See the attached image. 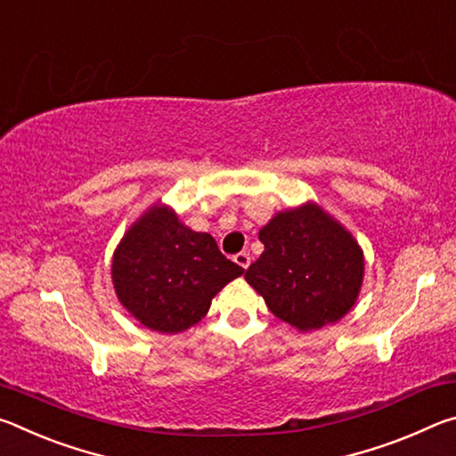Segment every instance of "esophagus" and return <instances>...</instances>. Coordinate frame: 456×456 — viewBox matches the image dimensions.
Instances as JSON below:
<instances>
[{
    "mask_svg": "<svg viewBox=\"0 0 456 456\" xmlns=\"http://www.w3.org/2000/svg\"><path fill=\"white\" fill-rule=\"evenodd\" d=\"M233 259H235V264L239 267H243V269H247V267H249V264H251V256L247 251H239Z\"/></svg>",
    "mask_w": 456,
    "mask_h": 456,
    "instance_id": "1",
    "label": "esophagus"
}]
</instances>
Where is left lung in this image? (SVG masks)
<instances>
[{"label": "left lung", "instance_id": "1", "mask_svg": "<svg viewBox=\"0 0 456 456\" xmlns=\"http://www.w3.org/2000/svg\"><path fill=\"white\" fill-rule=\"evenodd\" d=\"M259 241L265 251L247 267L245 280L273 315L307 331L350 312L362 288L364 256L318 205L277 213L259 231Z\"/></svg>", "mask_w": 456, "mask_h": 456}]
</instances>
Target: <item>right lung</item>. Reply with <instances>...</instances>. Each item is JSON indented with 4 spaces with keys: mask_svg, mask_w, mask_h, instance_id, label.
Returning <instances> with one entry per match:
<instances>
[{
    "mask_svg": "<svg viewBox=\"0 0 456 456\" xmlns=\"http://www.w3.org/2000/svg\"><path fill=\"white\" fill-rule=\"evenodd\" d=\"M241 273L209 233L184 227L171 209L157 205L126 231L112 259L120 304L160 334L195 326L215 293Z\"/></svg>",
    "mask_w": 456,
    "mask_h": 456,
    "instance_id": "right-lung-1",
    "label": "right lung"
}]
</instances>
